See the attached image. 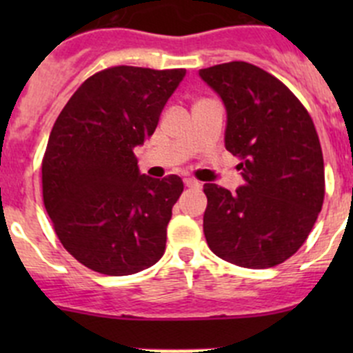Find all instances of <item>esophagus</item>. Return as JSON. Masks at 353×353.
I'll list each match as a JSON object with an SVG mask.
<instances>
[{"mask_svg": "<svg viewBox=\"0 0 353 353\" xmlns=\"http://www.w3.org/2000/svg\"><path fill=\"white\" fill-rule=\"evenodd\" d=\"M184 186H186V188H191V190H198V188H199V183H198V181L190 179V177H188V179H184Z\"/></svg>", "mask_w": 353, "mask_h": 353, "instance_id": "esophagus-1", "label": "esophagus"}]
</instances>
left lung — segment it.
<instances>
[{
  "label": "left lung",
  "instance_id": "left-lung-1",
  "mask_svg": "<svg viewBox=\"0 0 353 353\" xmlns=\"http://www.w3.org/2000/svg\"><path fill=\"white\" fill-rule=\"evenodd\" d=\"M227 109L225 148L243 162L230 193L205 184L203 232L219 258L272 268L299 251L325 199L321 143L307 109L279 78L244 61L199 70Z\"/></svg>",
  "mask_w": 353,
  "mask_h": 353
}]
</instances>
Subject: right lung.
<instances>
[{
	"label": "right lung",
	"mask_w": 353,
	"mask_h": 353,
	"mask_svg": "<svg viewBox=\"0 0 353 353\" xmlns=\"http://www.w3.org/2000/svg\"><path fill=\"white\" fill-rule=\"evenodd\" d=\"M186 70L112 66L92 74L56 119L42 159V198L63 248L110 276L150 268L165 251L181 177L138 170L134 147L152 137Z\"/></svg>",
	"instance_id": "add662e5"
}]
</instances>
